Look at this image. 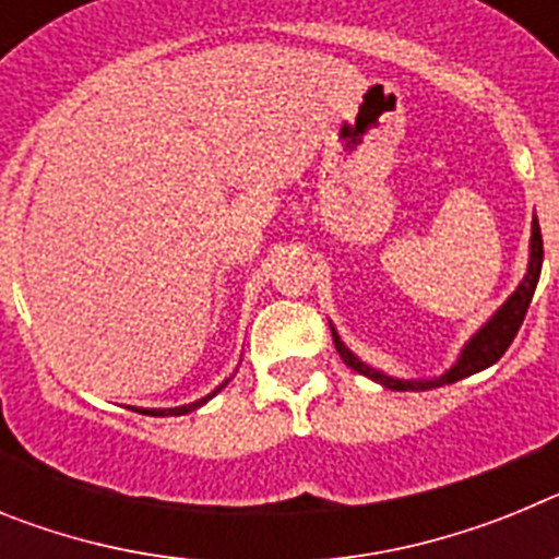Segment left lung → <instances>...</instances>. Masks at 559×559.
<instances>
[{
    "mask_svg": "<svg viewBox=\"0 0 559 559\" xmlns=\"http://www.w3.org/2000/svg\"><path fill=\"white\" fill-rule=\"evenodd\" d=\"M540 265H543V237H540V224L537 218L532 221V240H530V269L523 274L521 285L515 288V294L490 316V322L484 324L476 335H473L467 344H464L462 355L456 358L451 369L445 374H439V378L431 380H403V378H392V374L380 372V369L369 367L364 364L360 358H355L347 347H344V341L338 338V333L333 330V344L338 349L341 360L347 364L349 369H355L358 374H367L369 380L380 383V386L392 389V392H426V389H437V386H445V383H456V380L467 378V374H476L481 369L492 367L507 347L512 344V338L518 335L523 324V316L530 310L532 296H535L537 288V280H540Z\"/></svg>",
    "mask_w": 559,
    "mask_h": 559,
    "instance_id": "left-lung-1",
    "label": "left lung"
}]
</instances>
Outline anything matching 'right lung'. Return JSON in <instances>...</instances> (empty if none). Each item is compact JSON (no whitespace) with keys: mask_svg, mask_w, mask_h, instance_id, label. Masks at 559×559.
<instances>
[{"mask_svg":"<svg viewBox=\"0 0 559 559\" xmlns=\"http://www.w3.org/2000/svg\"><path fill=\"white\" fill-rule=\"evenodd\" d=\"M226 383H229V380H224V383H221V386L215 389V392H210V394H206V397L195 400V403H187V406H176V408H142V414H151V417H181V414H190V412H195V408L204 406L206 400L215 397V394H218L221 389L226 386Z\"/></svg>","mask_w":559,"mask_h":559,"instance_id":"1","label":"right lung"}]
</instances>
